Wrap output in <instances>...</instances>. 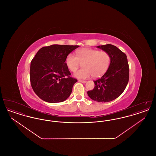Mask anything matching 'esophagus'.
Listing matches in <instances>:
<instances>
[{"label": "esophagus", "mask_w": 156, "mask_h": 156, "mask_svg": "<svg viewBox=\"0 0 156 156\" xmlns=\"http://www.w3.org/2000/svg\"><path fill=\"white\" fill-rule=\"evenodd\" d=\"M79 82L85 83H86V82H87V81H84V80H79Z\"/></svg>", "instance_id": "obj_1"}]
</instances>
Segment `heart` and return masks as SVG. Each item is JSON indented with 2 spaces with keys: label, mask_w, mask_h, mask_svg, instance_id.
<instances>
[{
  "label": "heart",
  "mask_w": 156,
  "mask_h": 156,
  "mask_svg": "<svg viewBox=\"0 0 156 156\" xmlns=\"http://www.w3.org/2000/svg\"><path fill=\"white\" fill-rule=\"evenodd\" d=\"M76 55L69 54L66 58V65L70 71L75 72L82 64L83 68L74 74L75 76L79 79H87L92 75L94 78H99L111 66V56L105 51L83 48L77 50Z\"/></svg>",
  "instance_id": "1"
}]
</instances>
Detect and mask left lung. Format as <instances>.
Returning a JSON list of instances; mask_svg holds the SVG:
<instances>
[{"mask_svg": "<svg viewBox=\"0 0 156 156\" xmlns=\"http://www.w3.org/2000/svg\"><path fill=\"white\" fill-rule=\"evenodd\" d=\"M111 56V66L104 75L94 81L95 87L87 92L90 99L99 102H111L123 92L129 80V66L127 56L112 44L99 45Z\"/></svg>", "mask_w": 156, "mask_h": 156, "instance_id": "1", "label": "left lung"}]
</instances>
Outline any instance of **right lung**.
Listing matches in <instances>:
<instances>
[{
	"mask_svg": "<svg viewBox=\"0 0 156 156\" xmlns=\"http://www.w3.org/2000/svg\"><path fill=\"white\" fill-rule=\"evenodd\" d=\"M78 47L54 44L38 51L31 61L30 80L32 88L40 99L57 103L69 97L77 80L71 76L66 58Z\"/></svg>",
	"mask_w": 156,
	"mask_h": 156,
	"instance_id": "right-lung-1",
	"label": "right lung"
}]
</instances>
